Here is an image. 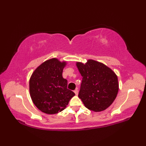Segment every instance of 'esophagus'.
<instances>
[{"instance_id": "1", "label": "esophagus", "mask_w": 146, "mask_h": 146, "mask_svg": "<svg viewBox=\"0 0 146 146\" xmlns=\"http://www.w3.org/2000/svg\"><path fill=\"white\" fill-rule=\"evenodd\" d=\"M74 92H75V95H78V90H75V91H74Z\"/></svg>"}]
</instances>
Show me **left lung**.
Returning a JSON list of instances; mask_svg holds the SVG:
<instances>
[{
  "instance_id": "left-lung-1",
  "label": "left lung",
  "mask_w": 146,
  "mask_h": 146,
  "mask_svg": "<svg viewBox=\"0 0 146 146\" xmlns=\"http://www.w3.org/2000/svg\"><path fill=\"white\" fill-rule=\"evenodd\" d=\"M82 82L78 97L85 107L101 111L109 107L119 91V82L112 70L100 62L88 60L85 64L76 62Z\"/></svg>"
}]
</instances>
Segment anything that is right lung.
Returning <instances> with one entry per match:
<instances>
[{"instance_id": "right-lung-1", "label": "right lung", "mask_w": 146, "mask_h": 146, "mask_svg": "<svg viewBox=\"0 0 146 146\" xmlns=\"http://www.w3.org/2000/svg\"><path fill=\"white\" fill-rule=\"evenodd\" d=\"M66 61L57 58L44 61L36 68L29 80V92L36 107L47 114H56L66 107L75 93L67 88L63 78Z\"/></svg>"}]
</instances>
